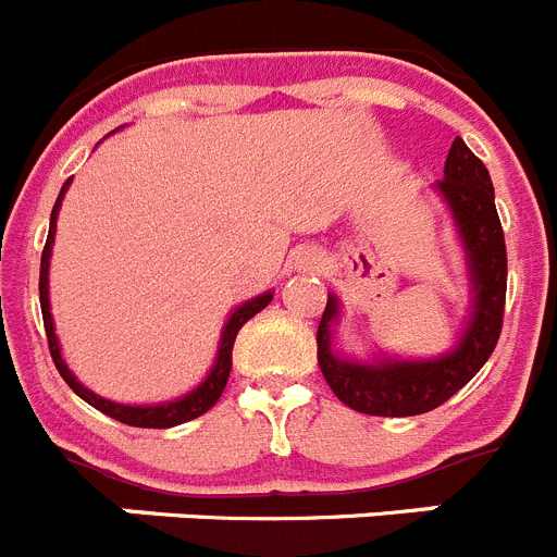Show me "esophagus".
<instances>
[{"label": "esophagus", "mask_w": 557, "mask_h": 557, "mask_svg": "<svg viewBox=\"0 0 557 557\" xmlns=\"http://www.w3.org/2000/svg\"><path fill=\"white\" fill-rule=\"evenodd\" d=\"M293 264L298 270H314L318 264H321V256H318V250L312 248H298L293 253Z\"/></svg>", "instance_id": "34e87169"}]
</instances>
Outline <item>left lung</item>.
Masks as SVG:
<instances>
[{
	"label": "left lung",
	"mask_w": 557,
	"mask_h": 557,
	"mask_svg": "<svg viewBox=\"0 0 557 557\" xmlns=\"http://www.w3.org/2000/svg\"><path fill=\"white\" fill-rule=\"evenodd\" d=\"M437 191L444 195L455 218L474 293V312L466 332L460 334V343L435 359L387 357L382 362H354L332 351V323L339 318L337 298L329 295L323 309L318 326V366L334 396L366 416L405 418L435 410L474 379L499 339L508 289V250L488 170L460 136L451 141L444 181H437Z\"/></svg>",
	"instance_id": "left-lung-1"
}]
</instances>
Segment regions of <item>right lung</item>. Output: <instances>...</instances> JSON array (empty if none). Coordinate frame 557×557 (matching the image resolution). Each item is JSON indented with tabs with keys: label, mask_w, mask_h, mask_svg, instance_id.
<instances>
[{
	"label": "right lung",
	"mask_w": 557,
	"mask_h": 557,
	"mask_svg": "<svg viewBox=\"0 0 557 557\" xmlns=\"http://www.w3.org/2000/svg\"><path fill=\"white\" fill-rule=\"evenodd\" d=\"M69 184L72 178L63 184L61 195H58L55 206H52V218H49V236H47V245H44V253H41V278H38V295H41V314H44V329H47V343H49V354H52V362H55L58 373L63 376L72 391L88 401V405L95 407V410L106 412V416L116 418L122 424L127 426H145V430H166V426H178L184 421H191V418L203 416L206 410L218 405V398L223 396L225 391V382H228V373H231V351H234V339L239 334V329L253 318L256 312H262L270 301H273V293H262L245 301L243 307L234 309L231 318L225 321L223 334H220V348H218V359H214V366H211L209 376L200 382L198 387L186 396L175 398V401H164V405H147V407H133V405H116V401H108V398L97 396V393L88 391L86 385L77 382V376L69 371V366L63 362L61 357V346H58V337H55V323H52V312H49V256H52V243H55V220H58V211H61V200L66 195Z\"/></svg>",
	"instance_id": "add662e5"
}]
</instances>
